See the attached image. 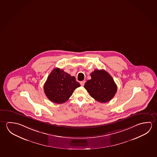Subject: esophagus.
Listing matches in <instances>:
<instances>
[{
	"label": "esophagus",
	"mask_w": 157,
	"mask_h": 157,
	"mask_svg": "<svg viewBox=\"0 0 157 157\" xmlns=\"http://www.w3.org/2000/svg\"><path fill=\"white\" fill-rule=\"evenodd\" d=\"M85 81H82V82H80V85H82V86H84V84H85Z\"/></svg>",
	"instance_id": "34e87169"
}]
</instances>
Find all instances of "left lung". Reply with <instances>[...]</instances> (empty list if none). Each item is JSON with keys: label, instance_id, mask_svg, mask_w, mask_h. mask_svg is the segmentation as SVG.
<instances>
[{"label": "left lung", "instance_id": "1", "mask_svg": "<svg viewBox=\"0 0 157 157\" xmlns=\"http://www.w3.org/2000/svg\"><path fill=\"white\" fill-rule=\"evenodd\" d=\"M90 75L91 79L84 85L90 96L101 103L111 101L117 91V86L111 75L105 70H95Z\"/></svg>", "mask_w": 157, "mask_h": 157}]
</instances>
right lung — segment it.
Listing matches in <instances>:
<instances>
[{
    "label": "right lung",
    "instance_id": "right-lung-1",
    "mask_svg": "<svg viewBox=\"0 0 157 157\" xmlns=\"http://www.w3.org/2000/svg\"><path fill=\"white\" fill-rule=\"evenodd\" d=\"M80 86L75 77L56 68L52 71L44 84V93L49 100L61 104L66 102Z\"/></svg>",
    "mask_w": 157,
    "mask_h": 157
}]
</instances>
